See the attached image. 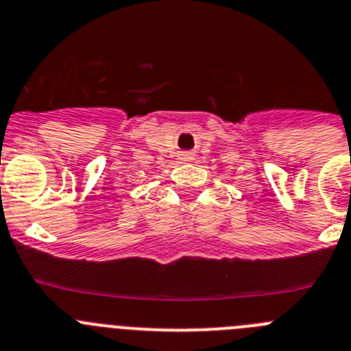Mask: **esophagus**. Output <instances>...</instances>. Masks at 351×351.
<instances>
[{"mask_svg":"<svg viewBox=\"0 0 351 351\" xmlns=\"http://www.w3.org/2000/svg\"><path fill=\"white\" fill-rule=\"evenodd\" d=\"M189 157H191V156H185V154H183V159H189Z\"/></svg>","mask_w":351,"mask_h":351,"instance_id":"34e87169","label":"esophagus"}]
</instances>
